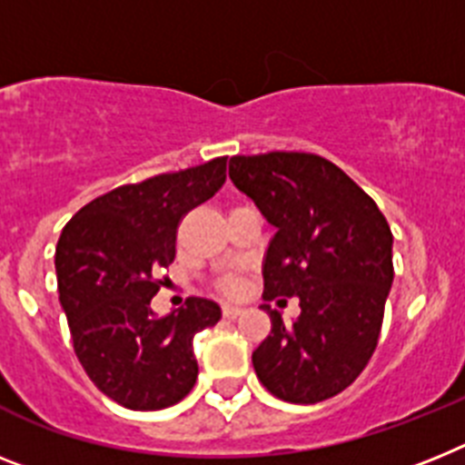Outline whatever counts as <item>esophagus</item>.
Instances as JSON below:
<instances>
[{
    "label": "esophagus",
    "instance_id": "34e87169",
    "mask_svg": "<svg viewBox=\"0 0 465 465\" xmlns=\"http://www.w3.org/2000/svg\"><path fill=\"white\" fill-rule=\"evenodd\" d=\"M241 312H243V310H241V307H236V305H224V307H222V317H224V319H236L241 314Z\"/></svg>",
    "mask_w": 465,
    "mask_h": 465
}]
</instances>
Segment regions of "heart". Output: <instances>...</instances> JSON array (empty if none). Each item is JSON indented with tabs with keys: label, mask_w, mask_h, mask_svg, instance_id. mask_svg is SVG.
Returning a JSON list of instances; mask_svg holds the SVG:
<instances>
[{
	"label": "heart",
	"mask_w": 465,
	"mask_h": 465,
	"mask_svg": "<svg viewBox=\"0 0 465 465\" xmlns=\"http://www.w3.org/2000/svg\"><path fill=\"white\" fill-rule=\"evenodd\" d=\"M236 291H239V283H236V281H229V283H224V292L233 295Z\"/></svg>",
	"instance_id": "obj_1"
}]
</instances>
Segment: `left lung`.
Listing matches in <instances>:
<instances>
[{"mask_svg":"<svg viewBox=\"0 0 465 465\" xmlns=\"http://www.w3.org/2000/svg\"><path fill=\"white\" fill-rule=\"evenodd\" d=\"M229 177L276 229L262 264V298L301 300L291 327L262 305L272 333L252 352L257 378L292 404L335 397L357 381L378 345L395 276L388 220L322 155H233Z\"/></svg>","mask_w":465,"mask_h":465,"instance_id":"obj_1","label":"left lung"}]
</instances>
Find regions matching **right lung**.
I'll list each match as a JSON object with an SVG mask.
<instances>
[{"instance_id": "add662e5", "label": "right lung", "mask_w": 465, "mask_h": 465, "mask_svg": "<svg viewBox=\"0 0 465 465\" xmlns=\"http://www.w3.org/2000/svg\"><path fill=\"white\" fill-rule=\"evenodd\" d=\"M226 158L124 184L94 198L64 226L56 245L58 300L73 347L92 383L134 411L184 400L198 378L193 335L220 322L217 302L189 298L155 317L151 298L173 264L179 222L213 198Z\"/></svg>"}]
</instances>
